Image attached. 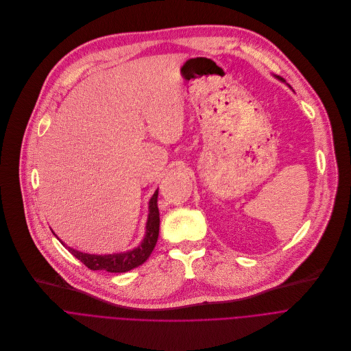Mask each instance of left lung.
<instances>
[{
    "label": "left lung",
    "instance_id": "8db88e82",
    "mask_svg": "<svg viewBox=\"0 0 351 351\" xmlns=\"http://www.w3.org/2000/svg\"><path fill=\"white\" fill-rule=\"evenodd\" d=\"M281 80H282V79H281Z\"/></svg>",
    "mask_w": 351,
    "mask_h": 351
}]
</instances>
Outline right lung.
Segmentation results:
<instances>
[{
  "instance_id": "right-lung-1",
  "label": "right lung",
  "mask_w": 351,
  "mask_h": 351,
  "mask_svg": "<svg viewBox=\"0 0 351 351\" xmlns=\"http://www.w3.org/2000/svg\"><path fill=\"white\" fill-rule=\"evenodd\" d=\"M158 193L159 189L154 193V196L149 200V216L147 223V235L136 249H132L125 253H116V254H88L79 252L76 249L67 247L69 252L72 253L76 258H79L86 267L90 269H104L108 272H125L130 271L138 265H141L144 261L148 260L152 250L155 249V245L158 242L159 237V226H160V217H159V208H158Z\"/></svg>"
}]
</instances>
